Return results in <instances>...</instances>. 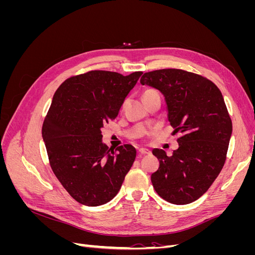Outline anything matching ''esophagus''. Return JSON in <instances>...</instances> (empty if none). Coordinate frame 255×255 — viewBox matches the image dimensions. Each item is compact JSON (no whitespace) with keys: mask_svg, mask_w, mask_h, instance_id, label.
I'll use <instances>...</instances> for the list:
<instances>
[{"mask_svg":"<svg viewBox=\"0 0 255 255\" xmlns=\"http://www.w3.org/2000/svg\"><path fill=\"white\" fill-rule=\"evenodd\" d=\"M149 153H150L149 150H146V149H139V150H138V156L141 157V156L146 155V154H149Z\"/></svg>","mask_w":255,"mask_h":255,"instance_id":"34e87169","label":"esophagus"}]
</instances>
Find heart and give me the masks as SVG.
<instances>
[{"label": "heart", "instance_id": "b5f03b06", "mask_svg": "<svg viewBox=\"0 0 255 255\" xmlns=\"http://www.w3.org/2000/svg\"><path fill=\"white\" fill-rule=\"evenodd\" d=\"M153 94H157V91H155V90H153V89H148V90H145V91L143 92V95H142V98H143V97H146V96H150V95H153Z\"/></svg>", "mask_w": 255, "mask_h": 255}]
</instances>
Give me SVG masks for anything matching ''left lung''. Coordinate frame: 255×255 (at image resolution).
Instances as JSON below:
<instances>
[{
	"label": "left lung",
	"instance_id": "1",
	"mask_svg": "<svg viewBox=\"0 0 255 255\" xmlns=\"http://www.w3.org/2000/svg\"><path fill=\"white\" fill-rule=\"evenodd\" d=\"M140 84L163 94L173 134H181L171 156L161 149L152 151L159 160L151 175L153 187L172 204L194 202L210 188L227 158L232 121L225 100L212 81L181 69L146 72Z\"/></svg>",
	"mask_w": 255,
	"mask_h": 255
}]
</instances>
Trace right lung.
<instances>
[{
  "mask_svg": "<svg viewBox=\"0 0 255 255\" xmlns=\"http://www.w3.org/2000/svg\"><path fill=\"white\" fill-rule=\"evenodd\" d=\"M141 74L89 71L66 80L54 94L42 138L54 174L81 204L110 202L134 163V146L109 149L101 128L117 117Z\"/></svg>",
  "mask_w": 255,
  "mask_h": 255,
  "instance_id": "1",
  "label": "right lung"
}]
</instances>
